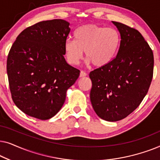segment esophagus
I'll use <instances>...</instances> for the list:
<instances>
[{
  "label": "esophagus",
  "instance_id": "34e87169",
  "mask_svg": "<svg viewBox=\"0 0 160 160\" xmlns=\"http://www.w3.org/2000/svg\"><path fill=\"white\" fill-rule=\"evenodd\" d=\"M87 76L86 72H84V71H82L80 72V75H79L80 77H84V76Z\"/></svg>",
  "mask_w": 160,
  "mask_h": 160
}]
</instances>
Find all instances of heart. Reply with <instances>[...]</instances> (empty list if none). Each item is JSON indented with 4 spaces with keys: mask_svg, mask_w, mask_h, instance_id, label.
<instances>
[{
    "mask_svg": "<svg viewBox=\"0 0 160 160\" xmlns=\"http://www.w3.org/2000/svg\"><path fill=\"white\" fill-rule=\"evenodd\" d=\"M73 36L75 41L67 39L64 46L68 62L72 65L80 62L84 51L87 62L98 68L105 66L115 58L121 43L118 30L95 24L81 26Z\"/></svg>",
    "mask_w": 160,
    "mask_h": 160,
    "instance_id": "1",
    "label": "heart"
}]
</instances>
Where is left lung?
Returning <instances> with one entry per match:
<instances>
[{"label":"left lung","instance_id":"1","mask_svg":"<svg viewBox=\"0 0 160 160\" xmlns=\"http://www.w3.org/2000/svg\"><path fill=\"white\" fill-rule=\"evenodd\" d=\"M121 36L119 51L111 62L91 71L90 100L102 119L117 122L136 109L149 89L154 54L138 30L112 21Z\"/></svg>","mask_w":160,"mask_h":160}]
</instances>
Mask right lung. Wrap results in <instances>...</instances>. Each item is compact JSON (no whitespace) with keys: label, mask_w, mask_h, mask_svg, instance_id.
Segmentation results:
<instances>
[{"label":"right lung","mask_w":160,"mask_h":160,"mask_svg":"<svg viewBox=\"0 0 160 160\" xmlns=\"http://www.w3.org/2000/svg\"><path fill=\"white\" fill-rule=\"evenodd\" d=\"M69 25L60 19L35 24L21 32L8 52L6 71L12 100L30 117H53L79 76V70L64 58Z\"/></svg>","instance_id":"add662e5"}]
</instances>
